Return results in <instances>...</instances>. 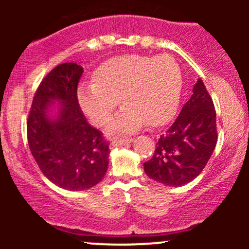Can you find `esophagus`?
Masks as SVG:
<instances>
[{
  "instance_id": "obj_1",
  "label": "esophagus",
  "mask_w": 249,
  "mask_h": 249,
  "mask_svg": "<svg viewBox=\"0 0 249 249\" xmlns=\"http://www.w3.org/2000/svg\"><path fill=\"white\" fill-rule=\"evenodd\" d=\"M132 141H133L132 138H121V139H115V141L111 142L110 146H111V147H118V146H122V145L127 144V142H131Z\"/></svg>"
}]
</instances>
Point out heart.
Listing matches in <instances>:
<instances>
[{
    "label": "heart",
    "mask_w": 249,
    "mask_h": 249,
    "mask_svg": "<svg viewBox=\"0 0 249 249\" xmlns=\"http://www.w3.org/2000/svg\"><path fill=\"white\" fill-rule=\"evenodd\" d=\"M182 88L180 67L171 56L126 55L105 62L95 81L78 88V103L95 125L102 126L119 104L121 112L108 123L110 132H132L144 124L166 123L176 111Z\"/></svg>",
    "instance_id": "heart-1"
}]
</instances>
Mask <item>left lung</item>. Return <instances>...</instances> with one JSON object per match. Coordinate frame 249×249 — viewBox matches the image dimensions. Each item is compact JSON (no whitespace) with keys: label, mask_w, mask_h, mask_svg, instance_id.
<instances>
[{"label":"left lung","mask_w":249,"mask_h":249,"mask_svg":"<svg viewBox=\"0 0 249 249\" xmlns=\"http://www.w3.org/2000/svg\"><path fill=\"white\" fill-rule=\"evenodd\" d=\"M216 141L215 108L199 79L179 116L158 139L152 158L144 162L145 173L167 186L187 184L206 166Z\"/></svg>","instance_id":"1"}]
</instances>
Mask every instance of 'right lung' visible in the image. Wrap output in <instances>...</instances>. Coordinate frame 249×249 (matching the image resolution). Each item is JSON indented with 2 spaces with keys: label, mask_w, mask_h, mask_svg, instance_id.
<instances>
[{
  "label": "right lung",
  "mask_w": 249,
  "mask_h": 249,
  "mask_svg": "<svg viewBox=\"0 0 249 249\" xmlns=\"http://www.w3.org/2000/svg\"><path fill=\"white\" fill-rule=\"evenodd\" d=\"M83 68L63 63L37 88L27 121L28 144L42 173L57 186L83 191L104 178L108 165V142L89 124L77 98ZM55 100L59 117L50 120L47 108Z\"/></svg>",
  "instance_id": "right-lung-1"
}]
</instances>
